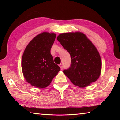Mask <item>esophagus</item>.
<instances>
[{
    "mask_svg": "<svg viewBox=\"0 0 120 120\" xmlns=\"http://www.w3.org/2000/svg\"><path fill=\"white\" fill-rule=\"evenodd\" d=\"M59 67H60V68H61V69H63V64H59Z\"/></svg>",
    "mask_w": 120,
    "mask_h": 120,
    "instance_id": "1",
    "label": "esophagus"
}]
</instances>
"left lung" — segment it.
Masks as SVG:
<instances>
[{
  "label": "left lung",
  "mask_w": 120,
  "mask_h": 120,
  "mask_svg": "<svg viewBox=\"0 0 120 120\" xmlns=\"http://www.w3.org/2000/svg\"><path fill=\"white\" fill-rule=\"evenodd\" d=\"M57 40L70 55V66L63 72L73 84L85 87L98 79L101 67L100 56L85 34L62 33Z\"/></svg>",
  "instance_id": "obj_1"
}]
</instances>
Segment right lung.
I'll use <instances>...</instances> for the list:
<instances>
[{"instance_id":"obj_1","label":"right lung","mask_w":120,"mask_h":120,"mask_svg":"<svg viewBox=\"0 0 120 120\" xmlns=\"http://www.w3.org/2000/svg\"><path fill=\"white\" fill-rule=\"evenodd\" d=\"M54 33L38 34L28 43L24 51L22 69L26 80L38 88L47 87L60 70L50 52L56 39Z\"/></svg>"}]
</instances>
